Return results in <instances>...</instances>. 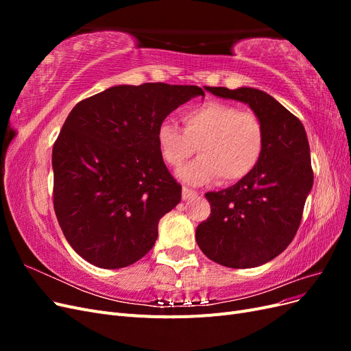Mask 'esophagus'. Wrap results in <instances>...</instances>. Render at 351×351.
Here are the masks:
<instances>
[{"instance_id":"obj_1","label":"esophagus","mask_w":351,"mask_h":351,"mask_svg":"<svg viewBox=\"0 0 351 351\" xmlns=\"http://www.w3.org/2000/svg\"><path fill=\"white\" fill-rule=\"evenodd\" d=\"M196 195V192L193 189H189V187H183V199L186 200V199H190V197H193Z\"/></svg>"}]
</instances>
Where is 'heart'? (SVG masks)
<instances>
[{"mask_svg": "<svg viewBox=\"0 0 351 351\" xmlns=\"http://www.w3.org/2000/svg\"><path fill=\"white\" fill-rule=\"evenodd\" d=\"M183 130L176 124H159L156 142L164 162L182 167L196 149L200 156L178 171L189 184H206L221 177L237 183L258 167L265 149V127L259 115L236 105L208 101L182 112Z\"/></svg>", "mask_w": 351, "mask_h": 351, "instance_id": "obj_1", "label": "heart"}]
</instances>
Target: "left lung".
Listing matches in <instances>:
<instances>
[{
    "label": "left lung",
    "instance_id": "left-lung-1",
    "mask_svg": "<svg viewBox=\"0 0 351 351\" xmlns=\"http://www.w3.org/2000/svg\"><path fill=\"white\" fill-rule=\"evenodd\" d=\"M208 90L247 104L259 115L265 149L246 178L205 195L210 214L196 228L197 246L222 267H259L284 252L299 230L313 184L309 142L302 121L267 92L253 88Z\"/></svg>",
    "mask_w": 351,
    "mask_h": 351
}]
</instances>
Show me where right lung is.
<instances>
[{
	"label": "right lung",
	"mask_w": 351,
	"mask_h": 351,
	"mask_svg": "<svg viewBox=\"0 0 351 351\" xmlns=\"http://www.w3.org/2000/svg\"><path fill=\"white\" fill-rule=\"evenodd\" d=\"M199 95V86L120 84L71 110L52 147V193L64 237L84 261L124 268L154 247L159 219L182 200L158 127Z\"/></svg>",
	"instance_id": "add662e5"
}]
</instances>
